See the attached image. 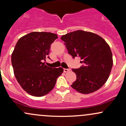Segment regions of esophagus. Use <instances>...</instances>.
I'll return each instance as SVG.
<instances>
[{
	"label": "esophagus",
	"instance_id": "obj_1",
	"mask_svg": "<svg viewBox=\"0 0 126 126\" xmlns=\"http://www.w3.org/2000/svg\"><path fill=\"white\" fill-rule=\"evenodd\" d=\"M70 70V69H64V72H67L69 71Z\"/></svg>",
	"mask_w": 126,
	"mask_h": 126
}]
</instances>
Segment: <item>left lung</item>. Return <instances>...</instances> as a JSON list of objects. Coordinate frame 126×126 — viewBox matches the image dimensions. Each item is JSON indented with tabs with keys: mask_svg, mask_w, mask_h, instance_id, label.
<instances>
[{
	"mask_svg": "<svg viewBox=\"0 0 126 126\" xmlns=\"http://www.w3.org/2000/svg\"><path fill=\"white\" fill-rule=\"evenodd\" d=\"M61 39L73 58L80 57L83 64L79 69H72L77 76L72 88L83 94L98 90L106 82L113 66L108 44L97 34L80 30L63 35Z\"/></svg>",
	"mask_w": 126,
	"mask_h": 126,
	"instance_id": "1",
	"label": "left lung"
}]
</instances>
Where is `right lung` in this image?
Returning <instances> with one entry per match:
<instances>
[{
	"mask_svg": "<svg viewBox=\"0 0 126 126\" xmlns=\"http://www.w3.org/2000/svg\"><path fill=\"white\" fill-rule=\"evenodd\" d=\"M57 38L53 33L34 32L19 39L15 46L12 54L15 76L32 96L41 97L49 93L63 72V68L49 67L43 62L51 43Z\"/></svg>",
	"mask_w": 126,
	"mask_h": 126,
	"instance_id": "1",
	"label": "right lung"
}]
</instances>
